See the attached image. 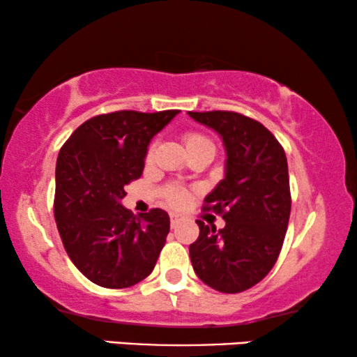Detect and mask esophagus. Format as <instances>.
<instances>
[{
  "label": "esophagus",
  "mask_w": 357,
  "mask_h": 357,
  "mask_svg": "<svg viewBox=\"0 0 357 357\" xmlns=\"http://www.w3.org/2000/svg\"><path fill=\"white\" fill-rule=\"evenodd\" d=\"M182 221H183V214L170 213V224H172V227H175L178 222H182Z\"/></svg>",
  "instance_id": "obj_1"
}]
</instances>
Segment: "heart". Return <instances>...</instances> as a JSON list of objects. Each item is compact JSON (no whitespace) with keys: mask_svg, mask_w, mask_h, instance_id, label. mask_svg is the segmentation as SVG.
I'll list each match as a JSON object with an SVG mask.
<instances>
[{"mask_svg":"<svg viewBox=\"0 0 357 357\" xmlns=\"http://www.w3.org/2000/svg\"><path fill=\"white\" fill-rule=\"evenodd\" d=\"M183 141H185V146H187L188 153L190 151L202 149V148L214 149L213 141L209 139L206 135L199 133V131H187V133L183 135ZM153 153H154V143L149 144L148 151H146V159H151ZM165 199H167V203L172 204V206H183V204L188 202V192L182 187H170L167 190V193H165Z\"/></svg>","mask_w":357,"mask_h":357,"instance_id":"obj_1","label":"heart"}]
</instances>
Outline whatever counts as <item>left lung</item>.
I'll return each mask as SVG.
<instances>
[{
	"label": "left lung",
	"instance_id": "obj_1",
	"mask_svg": "<svg viewBox=\"0 0 357 357\" xmlns=\"http://www.w3.org/2000/svg\"><path fill=\"white\" fill-rule=\"evenodd\" d=\"M216 130L226 146V177L204 198V211L222 216L216 231L197 221L199 236L190 245L193 270L204 284L237 294L258 284L280 257L291 214L287 159L260 121L237 112H188Z\"/></svg>",
	"mask_w": 357,
	"mask_h": 357
}]
</instances>
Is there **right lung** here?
<instances>
[{
    "label": "right lung",
    "instance_id": "1",
    "mask_svg": "<svg viewBox=\"0 0 357 357\" xmlns=\"http://www.w3.org/2000/svg\"><path fill=\"white\" fill-rule=\"evenodd\" d=\"M178 110H119L77 126L56 159L53 213L63 247L87 280L109 289L151 275L170 229L153 208L135 216L121 206L125 187L144 169L149 141Z\"/></svg>",
    "mask_w": 357,
    "mask_h": 357
}]
</instances>
